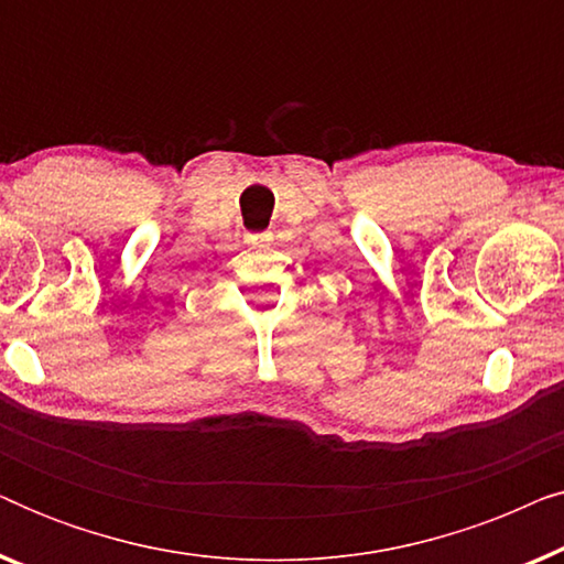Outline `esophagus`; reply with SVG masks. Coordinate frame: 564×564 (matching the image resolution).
Masks as SVG:
<instances>
[{
	"instance_id": "esophagus-1",
	"label": "esophagus",
	"mask_w": 564,
	"mask_h": 564,
	"mask_svg": "<svg viewBox=\"0 0 564 564\" xmlns=\"http://www.w3.org/2000/svg\"><path fill=\"white\" fill-rule=\"evenodd\" d=\"M246 241H249L251 249H259V246H264L269 241V234H249Z\"/></svg>"
}]
</instances>
